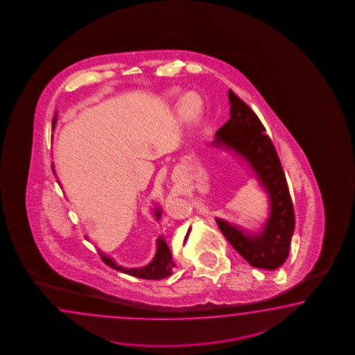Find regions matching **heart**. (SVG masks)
<instances>
[{
	"label": "heart",
	"instance_id": "obj_1",
	"mask_svg": "<svg viewBox=\"0 0 355 355\" xmlns=\"http://www.w3.org/2000/svg\"><path fill=\"white\" fill-rule=\"evenodd\" d=\"M200 108H202L200 99L195 93H187L184 97L181 98V113L187 119H194L195 116L200 111Z\"/></svg>",
	"mask_w": 355,
	"mask_h": 355
}]
</instances>
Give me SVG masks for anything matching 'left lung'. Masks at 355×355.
<instances>
[{"instance_id": "left-lung-1", "label": "left lung", "mask_w": 355, "mask_h": 355, "mask_svg": "<svg viewBox=\"0 0 355 355\" xmlns=\"http://www.w3.org/2000/svg\"><path fill=\"white\" fill-rule=\"evenodd\" d=\"M230 119L216 133L213 145L233 150L243 159L268 194L270 216L259 233H248L216 218L233 248L253 267L276 270L285 263L295 230V213L285 173L271 139L257 114L233 92H228Z\"/></svg>"}]
</instances>
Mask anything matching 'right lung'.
Wrapping results in <instances>:
<instances>
[{
    "label": "right lung",
    "instance_id": "right-lung-1",
    "mask_svg": "<svg viewBox=\"0 0 355 355\" xmlns=\"http://www.w3.org/2000/svg\"><path fill=\"white\" fill-rule=\"evenodd\" d=\"M56 123V113L55 117L53 119V128ZM156 219L159 220L161 218L160 209H156L155 211ZM156 254L153 257V261L150 263L145 266V267H139V268H125L119 264L116 263L111 257H108L105 253L98 252L99 256L102 258V261L105 262L107 266L112 267L113 270H117L119 272L127 273L133 277L144 278V279H162V278L167 277L170 275H173V268L175 267L174 261H173V256L170 248L167 245L165 239L160 236L156 241Z\"/></svg>",
    "mask_w": 355,
    "mask_h": 355
}]
</instances>
